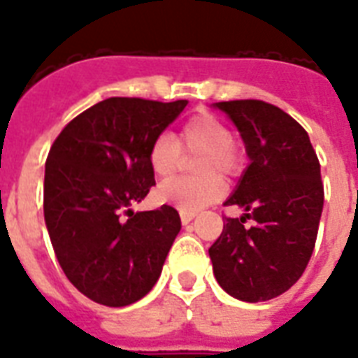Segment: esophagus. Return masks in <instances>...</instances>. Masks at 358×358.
Returning <instances> with one entry per match:
<instances>
[{
    "label": "esophagus",
    "instance_id": "34e87169",
    "mask_svg": "<svg viewBox=\"0 0 358 358\" xmlns=\"http://www.w3.org/2000/svg\"><path fill=\"white\" fill-rule=\"evenodd\" d=\"M179 215H181V222H182V224H189L190 220H192L196 217V213H187V211H181V213H179Z\"/></svg>",
    "mask_w": 358,
    "mask_h": 358
}]
</instances>
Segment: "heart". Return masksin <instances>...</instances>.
Returning <instances> with one entry per match:
<instances>
[{
    "instance_id": "1",
    "label": "heart",
    "mask_w": 358,
    "mask_h": 358,
    "mask_svg": "<svg viewBox=\"0 0 358 358\" xmlns=\"http://www.w3.org/2000/svg\"><path fill=\"white\" fill-rule=\"evenodd\" d=\"M185 155H203L198 164L206 179H177L164 182L157 190L158 200L187 213L208 208L224 194L222 177H236L243 168V149L230 136L228 124L213 113H200L182 126L179 136L160 134L152 139L147 152L150 171L158 179H171L181 169Z\"/></svg>"
}]
</instances>
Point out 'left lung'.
<instances>
[{"mask_svg":"<svg viewBox=\"0 0 358 358\" xmlns=\"http://www.w3.org/2000/svg\"><path fill=\"white\" fill-rule=\"evenodd\" d=\"M215 107L240 130L251 162L224 201L245 213L224 217L209 259L230 296L264 302L289 291L310 262L324 201L321 166L308 131L283 109L260 99Z\"/></svg>","mask_w":358,"mask_h":358,"instance_id":"left-lung-1","label":"left lung"}]
</instances>
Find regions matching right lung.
Wrapping results in <instances>:
<instances>
[{"label": "right lung", "mask_w": 358, "mask_h": 358, "mask_svg": "<svg viewBox=\"0 0 358 358\" xmlns=\"http://www.w3.org/2000/svg\"><path fill=\"white\" fill-rule=\"evenodd\" d=\"M187 99L107 98L60 131L45 164V222L66 278L109 308L138 302L155 287L181 230L171 206H131L155 185L147 152Z\"/></svg>", "instance_id": "1"}]
</instances>
